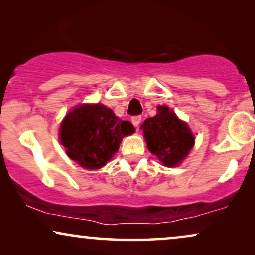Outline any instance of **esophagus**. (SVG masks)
<instances>
[{
    "label": "esophagus",
    "instance_id": "34e87169",
    "mask_svg": "<svg viewBox=\"0 0 255 255\" xmlns=\"http://www.w3.org/2000/svg\"><path fill=\"white\" fill-rule=\"evenodd\" d=\"M141 121H142V117H141V115H135V117L131 118V122H133V125H134L136 128L138 127V126H140Z\"/></svg>",
    "mask_w": 255,
    "mask_h": 255
}]
</instances>
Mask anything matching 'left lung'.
Here are the masks:
<instances>
[{"label": "left lung", "mask_w": 255, "mask_h": 255, "mask_svg": "<svg viewBox=\"0 0 255 255\" xmlns=\"http://www.w3.org/2000/svg\"><path fill=\"white\" fill-rule=\"evenodd\" d=\"M141 128L149 151L167 167L179 164L193 147L195 137L188 125L167 106H159L158 113L148 118Z\"/></svg>", "instance_id": "obj_1"}]
</instances>
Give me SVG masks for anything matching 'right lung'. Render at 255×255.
<instances>
[{
	"mask_svg": "<svg viewBox=\"0 0 255 255\" xmlns=\"http://www.w3.org/2000/svg\"><path fill=\"white\" fill-rule=\"evenodd\" d=\"M130 121L120 120L104 105H81L66 115L60 141L71 159L83 168L99 169L118 152L122 137L133 134Z\"/></svg>",
	"mask_w": 255,
	"mask_h": 255,
	"instance_id": "1",
	"label": "right lung"
}]
</instances>
